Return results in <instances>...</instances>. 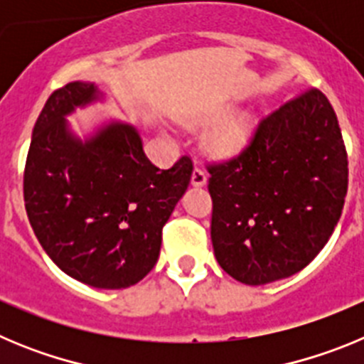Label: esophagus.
<instances>
[{
	"mask_svg": "<svg viewBox=\"0 0 364 364\" xmlns=\"http://www.w3.org/2000/svg\"><path fill=\"white\" fill-rule=\"evenodd\" d=\"M205 182H208V175H205V171L202 169V167H195L193 169V175H191V184L197 186V188H200V186H204Z\"/></svg>",
	"mask_w": 364,
	"mask_h": 364,
	"instance_id": "obj_1",
	"label": "esophagus"
}]
</instances>
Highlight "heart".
Returning a JSON list of instances; mask_svg holds the SVG:
<instances>
[{
    "mask_svg": "<svg viewBox=\"0 0 364 364\" xmlns=\"http://www.w3.org/2000/svg\"><path fill=\"white\" fill-rule=\"evenodd\" d=\"M255 120L250 112L231 114L217 124L205 136V147L217 159H231L247 146L253 133Z\"/></svg>",
    "mask_w": 364,
    "mask_h": 364,
    "instance_id": "heart-1",
    "label": "heart"
}]
</instances>
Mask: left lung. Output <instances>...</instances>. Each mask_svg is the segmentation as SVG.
I'll use <instances>...</instances> for the list:
<instances>
[{"mask_svg": "<svg viewBox=\"0 0 364 364\" xmlns=\"http://www.w3.org/2000/svg\"><path fill=\"white\" fill-rule=\"evenodd\" d=\"M208 171L215 257L250 286L306 268L332 237L348 189L336 111L314 87L262 118L237 156Z\"/></svg>", "mask_w": 364, "mask_h": 364, "instance_id": "obj_1", "label": "left lung"}]
</instances>
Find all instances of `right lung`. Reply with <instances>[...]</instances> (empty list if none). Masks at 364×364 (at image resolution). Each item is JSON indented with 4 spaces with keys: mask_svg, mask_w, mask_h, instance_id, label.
Returning a JSON list of instances; mask_svg holds the SVG:
<instances>
[{
    "mask_svg": "<svg viewBox=\"0 0 364 364\" xmlns=\"http://www.w3.org/2000/svg\"><path fill=\"white\" fill-rule=\"evenodd\" d=\"M95 83L70 82L49 96L32 131L23 198L34 235L58 268L92 288L142 281L162 246V228L191 180L182 156L159 169L133 125L111 122L82 142L65 117L98 100Z\"/></svg>",
    "mask_w": 364,
    "mask_h": 364,
    "instance_id": "add662e5",
    "label": "right lung"
}]
</instances>
